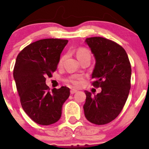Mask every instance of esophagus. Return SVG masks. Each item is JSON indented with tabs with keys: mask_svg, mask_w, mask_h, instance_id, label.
Segmentation results:
<instances>
[{
	"mask_svg": "<svg viewBox=\"0 0 149 149\" xmlns=\"http://www.w3.org/2000/svg\"><path fill=\"white\" fill-rule=\"evenodd\" d=\"M77 91H78V90H76V89H71V91H70V92H71V95H73V94H74V93H76V92H77Z\"/></svg>",
	"mask_w": 149,
	"mask_h": 149,
	"instance_id": "1",
	"label": "esophagus"
}]
</instances>
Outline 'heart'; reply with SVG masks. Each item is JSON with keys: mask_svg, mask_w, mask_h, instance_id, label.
<instances>
[{"mask_svg": "<svg viewBox=\"0 0 149 149\" xmlns=\"http://www.w3.org/2000/svg\"><path fill=\"white\" fill-rule=\"evenodd\" d=\"M87 54H90V52L88 51V49H87L86 48H85V47H79L78 49H77L76 51V55H77V57H78V59H79L81 57H83V56H85V55H87ZM64 56H62L60 58V59H59V64H61L62 63V61H64ZM70 82H71V83H73V85H78V83H79V82H78V80L76 79V78H73V79H71L69 80Z\"/></svg>", "mask_w": 149, "mask_h": 149, "instance_id": "1", "label": "heart"}]
</instances>
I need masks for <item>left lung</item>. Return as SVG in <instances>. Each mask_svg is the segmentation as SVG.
Here are the masks:
<instances>
[{
    "instance_id": "obj_1",
    "label": "left lung",
    "mask_w": 149,
    "mask_h": 149,
    "mask_svg": "<svg viewBox=\"0 0 149 149\" xmlns=\"http://www.w3.org/2000/svg\"><path fill=\"white\" fill-rule=\"evenodd\" d=\"M85 42L96 59L92 84L102 92L92 96L85 91L83 109L88 121L102 125L113 120L123 109L131 88V65L125 49L116 42L102 37L88 38Z\"/></svg>"
}]
</instances>
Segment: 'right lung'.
<instances>
[{"instance_id":"right-lung-1","label":"right lung","mask_w":149,"mask_h":149,"mask_svg":"<svg viewBox=\"0 0 149 149\" xmlns=\"http://www.w3.org/2000/svg\"><path fill=\"white\" fill-rule=\"evenodd\" d=\"M68 40L46 38L32 42L18 54L13 76L24 111L35 123L49 125L57 122L62 106L70 95L66 86L52 91L46 77L57 70Z\"/></svg>"}]
</instances>
